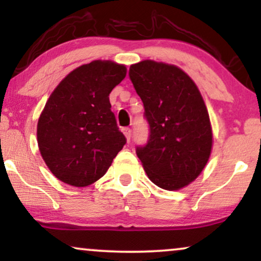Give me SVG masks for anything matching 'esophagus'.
I'll return each instance as SVG.
<instances>
[{
	"label": "esophagus",
	"mask_w": 261,
	"mask_h": 261,
	"mask_svg": "<svg viewBox=\"0 0 261 261\" xmlns=\"http://www.w3.org/2000/svg\"><path fill=\"white\" fill-rule=\"evenodd\" d=\"M123 133L125 135V137H126V140L130 141L131 140V128L130 127H124Z\"/></svg>",
	"instance_id": "1"
}]
</instances>
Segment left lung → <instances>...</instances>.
<instances>
[{
    "instance_id": "1",
    "label": "left lung",
    "mask_w": 261,
    "mask_h": 261,
    "mask_svg": "<svg viewBox=\"0 0 261 261\" xmlns=\"http://www.w3.org/2000/svg\"><path fill=\"white\" fill-rule=\"evenodd\" d=\"M128 77L149 124L147 143L136 148L148 178L166 190L188 186L212 149L210 115L199 89L186 72L164 62L131 65Z\"/></svg>"
}]
</instances>
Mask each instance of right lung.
<instances>
[{"instance_id": "1", "label": "right lung", "mask_w": 261, "mask_h": 261, "mask_svg": "<svg viewBox=\"0 0 261 261\" xmlns=\"http://www.w3.org/2000/svg\"><path fill=\"white\" fill-rule=\"evenodd\" d=\"M125 75L124 65L95 60L72 71L51 92L38 119L37 141L58 179L73 187L90 186L123 149L126 138L108 96Z\"/></svg>"}]
</instances>
